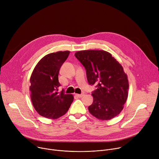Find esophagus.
I'll list each match as a JSON object with an SVG mask.
<instances>
[{
	"label": "esophagus",
	"instance_id": "1",
	"mask_svg": "<svg viewBox=\"0 0 159 159\" xmlns=\"http://www.w3.org/2000/svg\"><path fill=\"white\" fill-rule=\"evenodd\" d=\"M75 96H77L78 98H82L84 96V94H75Z\"/></svg>",
	"mask_w": 159,
	"mask_h": 159
}]
</instances>
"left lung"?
<instances>
[{"mask_svg": "<svg viewBox=\"0 0 159 159\" xmlns=\"http://www.w3.org/2000/svg\"><path fill=\"white\" fill-rule=\"evenodd\" d=\"M75 56L85 67L89 84L96 85L93 103L88 107L91 114L103 120L116 117L128 96L129 82L122 66L103 50L80 51Z\"/></svg>", "mask_w": 159, "mask_h": 159, "instance_id": "8db88e82", "label": "left lung"}]
</instances>
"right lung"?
Here are the masks:
<instances>
[{"label":"right lung","mask_w":159,"mask_h":159,"mask_svg":"<svg viewBox=\"0 0 159 159\" xmlns=\"http://www.w3.org/2000/svg\"><path fill=\"white\" fill-rule=\"evenodd\" d=\"M70 51H58L46 55L38 62L30 77V97L33 106L41 116L56 119L68 110L74 101L72 94H65L58 80L60 69Z\"/></svg>","instance_id":"right-lung-1"}]
</instances>
